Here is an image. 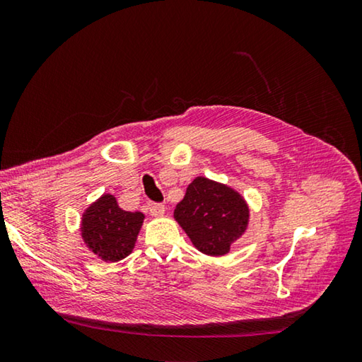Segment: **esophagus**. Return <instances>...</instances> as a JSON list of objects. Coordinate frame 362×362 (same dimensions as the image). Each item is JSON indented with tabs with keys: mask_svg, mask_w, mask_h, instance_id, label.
<instances>
[{
	"mask_svg": "<svg viewBox=\"0 0 362 362\" xmlns=\"http://www.w3.org/2000/svg\"><path fill=\"white\" fill-rule=\"evenodd\" d=\"M164 207L163 204H156V202H150L148 204V212L152 214L153 216H163L164 215Z\"/></svg>",
	"mask_w": 362,
	"mask_h": 362,
	"instance_id": "34e87169",
	"label": "esophagus"
}]
</instances>
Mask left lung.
I'll return each mask as SVG.
<instances>
[{
    "label": "left lung",
    "mask_w": 362,
    "mask_h": 362,
    "mask_svg": "<svg viewBox=\"0 0 362 362\" xmlns=\"http://www.w3.org/2000/svg\"><path fill=\"white\" fill-rule=\"evenodd\" d=\"M174 218L201 253L223 256L247 231L250 209L234 188L199 175L175 206Z\"/></svg>",
    "instance_id": "8db88e82"
}]
</instances>
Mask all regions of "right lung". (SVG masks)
<instances>
[{"instance_id":"obj_1","label":"right lung","mask_w":362,"mask_h":362,"mask_svg":"<svg viewBox=\"0 0 362 362\" xmlns=\"http://www.w3.org/2000/svg\"><path fill=\"white\" fill-rule=\"evenodd\" d=\"M146 215L123 210L114 194H103L85 209L81 235L98 258L117 262L133 252Z\"/></svg>"}]
</instances>
